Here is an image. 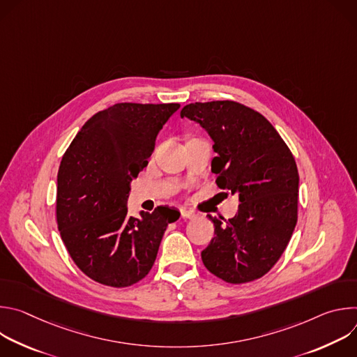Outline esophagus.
<instances>
[{"mask_svg": "<svg viewBox=\"0 0 357 357\" xmlns=\"http://www.w3.org/2000/svg\"><path fill=\"white\" fill-rule=\"evenodd\" d=\"M196 215L188 209H181V218L183 219H193Z\"/></svg>", "mask_w": 357, "mask_h": 357, "instance_id": "34e87169", "label": "esophagus"}]
</instances>
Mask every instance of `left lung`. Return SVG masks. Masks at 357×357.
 <instances>
[{
  "label": "left lung",
  "mask_w": 357,
  "mask_h": 357,
  "mask_svg": "<svg viewBox=\"0 0 357 357\" xmlns=\"http://www.w3.org/2000/svg\"><path fill=\"white\" fill-rule=\"evenodd\" d=\"M181 117L208 131L218 154L212 160L216 183L240 202L229 220L208 215L215 237L202 251L203 264L230 284L261 278L280 260L298 219L292 152L264 116L237 101L190 103Z\"/></svg>",
  "instance_id": "8db88e82"
}]
</instances>
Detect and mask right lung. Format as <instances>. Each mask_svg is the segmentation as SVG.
<instances>
[{"instance_id": "obj_1", "label": "right lung", "mask_w": 357, "mask_h": 357, "mask_svg": "<svg viewBox=\"0 0 357 357\" xmlns=\"http://www.w3.org/2000/svg\"><path fill=\"white\" fill-rule=\"evenodd\" d=\"M178 103H119L89 119L58 172L56 220L75 264L91 280L123 288L154 266L162 236L181 213L158 206L128 216L131 181L148 165Z\"/></svg>"}]
</instances>
